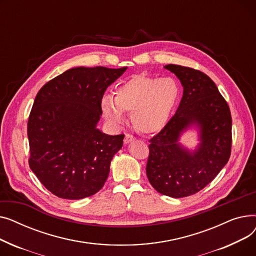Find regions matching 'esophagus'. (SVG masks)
Wrapping results in <instances>:
<instances>
[{
	"label": "esophagus",
	"mask_w": 256,
	"mask_h": 256,
	"mask_svg": "<svg viewBox=\"0 0 256 256\" xmlns=\"http://www.w3.org/2000/svg\"><path fill=\"white\" fill-rule=\"evenodd\" d=\"M134 140H135V137H134L132 135H130V134H126L124 141V144H128V143H130V142H132Z\"/></svg>",
	"instance_id": "obj_1"
}]
</instances>
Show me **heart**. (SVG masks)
Returning a JSON list of instances; mask_svg holds the SVG:
<instances>
[{
  "label": "heart",
  "instance_id": "b5f03b06",
  "mask_svg": "<svg viewBox=\"0 0 256 256\" xmlns=\"http://www.w3.org/2000/svg\"><path fill=\"white\" fill-rule=\"evenodd\" d=\"M114 96H104L100 102L102 112L109 122L122 124L124 111H130L136 130L154 134L169 122L180 98V87L172 78L137 74L121 83Z\"/></svg>",
  "mask_w": 256,
  "mask_h": 256
}]
</instances>
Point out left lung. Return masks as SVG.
I'll use <instances>...</instances> for the list:
<instances>
[{"label": "left lung", "instance_id": "left-lung-1", "mask_svg": "<svg viewBox=\"0 0 256 256\" xmlns=\"http://www.w3.org/2000/svg\"><path fill=\"white\" fill-rule=\"evenodd\" d=\"M164 67L180 78L184 93L176 113L150 140L146 174L158 193L182 198L202 190L227 164L232 152V115L206 74L176 64ZM191 126L200 130V144L193 152L178 142Z\"/></svg>", "mask_w": 256, "mask_h": 256}]
</instances>
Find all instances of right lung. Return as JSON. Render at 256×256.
<instances>
[{"label":"right lung","mask_w":256,"mask_h":256,"mask_svg":"<svg viewBox=\"0 0 256 256\" xmlns=\"http://www.w3.org/2000/svg\"><path fill=\"white\" fill-rule=\"evenodd\" d=\"M126 68L74 67L38 91L28 120L29 165L54 195L82 199L104 186L124 135L96 128L100 102Z\"/></svg>","instance_id":"right-lung-1"}]
</instances>
